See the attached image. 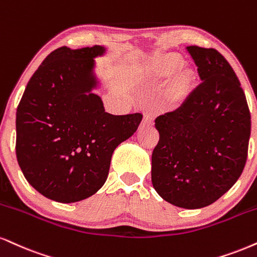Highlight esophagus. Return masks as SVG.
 Segmentation results:
<instances>
[{
  "instance_id": "esophagus-1",
  "label": "esophagus",
  "mask_w": 257,
  "mask_h": 257,
  "mask_svg": "<svg viewBox=\"0 0 257 257\" xmlns=\"http://www.w3.org/2000/svg\"><path fill=\"white\" fill-rule=\"evenodd\" d=\"M154 117L152 113H145L144 115V124L146 125H153Z\"/></svg>"
}]
</instances>
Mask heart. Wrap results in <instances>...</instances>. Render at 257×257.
I'll use <instances>...</instances> for the list:
<instances>
[{"mask_svg": "<svg viewBox=\"0 0 257 257\" xmlns=\"http://www.w3.org/2000/svg\"><path fill=\"white\" fill-rule=\"evenodd\" d=\"M183 61L176 57L163 56L151 64L147 70V80L151 83L165 81L172 75L183 69ZM190 93V83L187 79L178 78L171 85L169 92V100L171 104H181Z\"/></svg>", "mask_w": 257, "mask_h": 257, "instance_id": "b5f03b06", "label": "heart"}]
</instances>
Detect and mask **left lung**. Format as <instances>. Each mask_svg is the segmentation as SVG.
I'll return each instance as SVG.
<instances>
[{"label":"left lung","instance_id":"left-lung-1","mask_svg":"<svg viewBox=\"0 0 257 257\" xmlns=\"http://www.w3.org/2000/svg\"><path fill=\"white\" fill-rule=\"evenodd\" d=\"M202 83L178 109L156 118L152 184L171 205H212L236 183L248 156L250 112L239 80L220 52L188 46Z\"/></svg>","mask_w":257,"mask_h":257}]
</instances>
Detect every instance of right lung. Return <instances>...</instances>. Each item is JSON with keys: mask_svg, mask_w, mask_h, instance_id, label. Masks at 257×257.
Here are the masks:
<instances>
[{"mask_svg": "<svg viewBox=\"0 0 257 257\" xmlns=\"http://www.w3.org/2000/svg\"><path fill=\"white\" fill-rule=\"evenodd\" d=\"M107 51L105 45L54 50L30 79L18 106V163L27 182L56 202H78L97 193L113 151L142 119L139 112H105L95 94L103 86L95 58Z\"/></svg>", "mask_w": 257, "mask_h": 257, "instance_id": "1", "label": "right lung"}]
</instances>
